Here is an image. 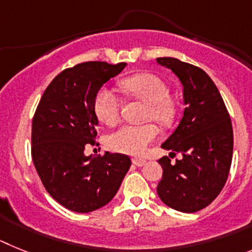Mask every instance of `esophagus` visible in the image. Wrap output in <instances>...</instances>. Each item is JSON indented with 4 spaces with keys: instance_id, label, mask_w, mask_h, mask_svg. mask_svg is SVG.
Masks as SVG:
<instances>
[{
    "instance_id": "34e87169",
    "label": "esophagus",
    "mask_w": 252,
    "mask_h": 252,
    "mask_svg": "<svg viewBox=\"0 0 252 252\" xmlns=\"http://www.w3.org/2000/svg\"><path fill=\"white\" fill-rule=\"evenodd\" d=\"M146 162H147V161L144 158H133V163H134L135 166H139V167L146 165Z\"/></svg>"
}]
</instances>
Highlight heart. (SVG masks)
I'll use <instances>...</instances> for the list:
<instances>
[{
  "label": "heart",
  "mask_w": 252,
  "mask_h": 252,
  "mask_svg": "<svg viewBox=\"0 0 252 252\" xmlns=\"http://www.w3.org/2000/svg\"><path fill=\"white\" fill-rule=\"evenodd\" d=\"M122 87L128 95L147 104L146 119H153L163 126H168L176 115V105L168 96V87L161 77L152 73H138L122 81ZM122 100L108 87L97 91L94 100L96 117L106 126L118 123ZM158 128L153 123L143 126H123L111 133L108 138L109 147L117 152L138 156L148 144L158 137Z\"/></svg>",
  "instance_id": "1"
}]
</instances>
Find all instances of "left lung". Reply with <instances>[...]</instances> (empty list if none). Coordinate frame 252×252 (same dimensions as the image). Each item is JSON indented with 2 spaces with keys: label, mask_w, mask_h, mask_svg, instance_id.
<instances>
[{
  "label": "left lung",
  "mask_w": 252,
  "mask_h": 252,
  "mask_svg": "<svg viewBox=\"0 0 252 252\" xmlns=\"http://www.w3.org/2000/svg\"><path fill=\"white\" fill-rule=\"evenodd\" d=\"M184 87L185 110L180 124L161 146L183 158L158 159L163 168L157 185L159 199L175 211L194 213L217 198L228 179L233 152L231 118L212 78L196 65L171 57L157 58Z\"/></svg>",
  "instance_id": "1"
}]
</instances>
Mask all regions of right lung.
<instances>
[{
	"instance_id": "add662e5",
	"label": "right lung",
	"mask_w": 252,
	"mask_h": 252,
	"mask_svg": "<svg viewBox=\"0 0 252 252\" xmlns=\"http://www.w3.org/2000/svg\"><path fill=\"white\" fill-rule=\"evenodd\" d=\"M126 63L84 62L57 74L41 96L32 124V157L49 195L69 211L89 213L108 204L130 167V157L85 156L97 139L94 100Z\"/></svg>"
}]
</instances>
